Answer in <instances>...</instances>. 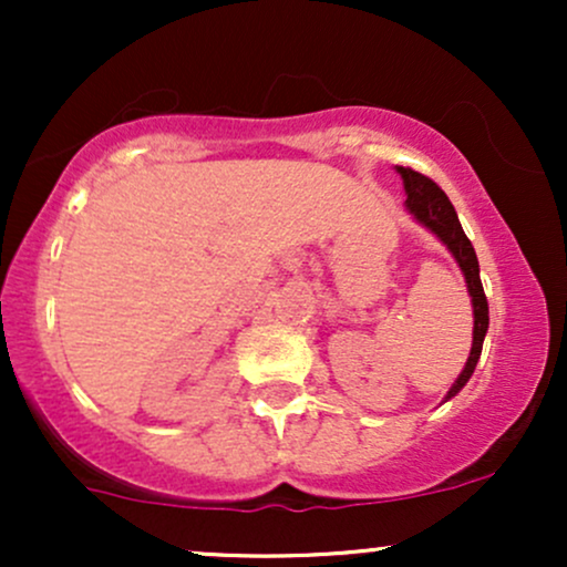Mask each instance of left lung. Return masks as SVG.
<instances>
[{"instance_id":"1","label":"left lung","mask_w":567,"mask_h":567,"mask_svg":"<svg viewBox=\"0 0 567 567\" xmlns=\"http://www.w3.org/2000/svg\"><path fill=\"white\" fill-rule=\"evenodd\" d=\"M396 173H400L402 184H405V194H408L405 210L447 247V252L455 258L461 275L466 279V290H470V298H472V311H474L472 351L464 370H461L458 379H455V383L451 386V392H447L445 400H442L447 402L453 400V396L466 386V381L472 379L480 354H483L487 322H491V317H487V298H485L483 282H480L477 252H474L470 237H466L464 229H461V220L455 216V207L451 205V199H447V194L442 192L434 181H429L426 175L410 171V167H396Z\"/></svg>"}]
</instances>
